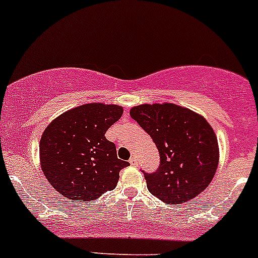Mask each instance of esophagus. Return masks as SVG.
Instances as JSON below:
<instances>
[{
  "label": "esophagus",
  "mask_w": 258,
  "mask_h": 258,
  "mask_svg": "<svg viewBox=\"0 0 258 258\" xmlns=\"http://www.w3.org/2000/svg\"><path fill=\"white\" fill-rule=\"evenodd\" d=\"M130 164H131L132 166H136L138 164V159H137V157H136V155H132L131 158H130Z\"/></svg>",
  "instance_id": "1"
}]
</instances>
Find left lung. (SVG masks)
Returning a JSON list of instances; mask_svg holds the SVG:
<instances>
[{"label": "left lung", "instance_id": "obj_1", "mask_svg": "<svg viewBox=\"0 0 258 258\" xmlns=\"http://www.w3.org/2000/svg\"><path fill=\"white\" fill-rule=\"evenodd\" d=\"M130 115L159 152V168L142 170L153 196L168 205H181L207 187L217 171L219 149L206 118L174 104H143L132 107Z\"/></svg>", "mask_w": 258, "mask_h": 258}]
</instances>
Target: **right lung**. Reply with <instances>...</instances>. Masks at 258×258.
I'll return each instance as SVG.
<instances>
[{"instance_id": "obj_1", "label": "right lung", "mask_w": 258, "mask_h": 258, "mask_svg": "<svg viewBox=\"0 0 258 258\" xmlns=\"http://www.w3.org/2000/svg\"><path fill=\"white\" fill-rule=\"evenodd\" d=\"M122 112L118 105L87 104L46 127L40 140L41 169L62 196L92 202L116 187L118 174L130 163L118 159L105 132Z\"/></svg>"}]
</instances>
